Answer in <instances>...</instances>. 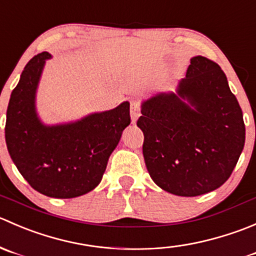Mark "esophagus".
I'll use <instances>...</instances> for the list:
<instances>
[{
	"instance_id": "esophagus-1",
	"label": "esophagus",
	"mask_w": 256,
	"mask_h": 256,
	"mask_svg": "<svg viewBox=\"0 0 256 256\" xmlns=\"http://www.w3.org/2000/svg\"><path fill=\"white\" fill-rule=\"evenodd\" d=\"M140 116V107L136 102L130 103V117H132V123H136L138 117Z\"/></svg>"
}]
</instances>
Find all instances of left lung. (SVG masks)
Masks as SVG:
<instances>
[{
	"label": "left lung",
	"mask_w": 256,
	"mask_h": 256,
	"mask_svg": "<svg viewBox=\"0 0 256 256\" xmlns=\"http://www.w3.org/2000/svg\"><path fill=\"white\" fill-rule=\"evenodd\" d=\"M136 126L154 183L179 196H196L222 186L245 143L236 97L222 68L203 56L190 58L176 92L142 103Z\"/></svg>",
	"instance_id": "left-lung-1"
}]
</instances>
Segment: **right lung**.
Returning a JSON list of instances; mask_svg holds the SVG:
<instances>
[{
  "label": "right lung",
  "mask_w": 256,
  "mask_h": 256,
  "mask_svg": "<svg viewBox=\"0 0 256 256\" xmlns=\"http://www.w3.org/2000/svg\"><path fill=\"white\" fill-rule=\"evenodd\" d=\"M48 52L26 64L7 107L4 136L20 173L34 190L50 198L87 194L102 180L108 159L130 123L129 102L76 122L47 126L36 110V93Z\"/></svg>",
  "instance_id": "right-lung-1"
}]
</instances>
